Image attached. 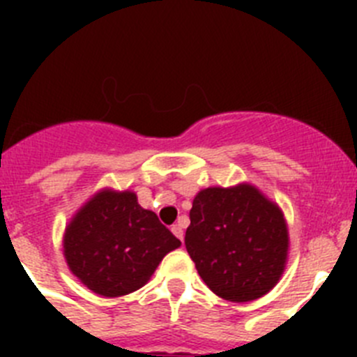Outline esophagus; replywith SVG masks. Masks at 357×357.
<instances>
[{
	"mask_svg": "<svg viewBox=\"0 0 357 357\" xmlns=\"http://www.w3.org/2000/svg\"><path fill=\"white\" fill-rule=\"evenodd\" d=\"M172 232L176 236V238L181 239L182 243H184V230H182L181 225H173L172 227Z\"/></svg>",
	"mask_w": 357,
	"mask_h": 357,
	"instance_id": "esophagus-1",
	"label": "esophagus"
}]
</instances>
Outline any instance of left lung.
Segmentation results:
<instances>
[{
  "mask_svg": "<svg viewBox=\"0 0 357 357\" xmlns=\"http://www.w3.org/2000/svg\"><path fill=\"white\" fill-rule=\"evenodd\" d=\"M185 248L211 291L230 302L266 295L284 272L288 229L255 188H207L195 197Z\"/></svg>",
  "mask_w": 357,
  "mask_h": 357,
  "instance_id": "left-lung-1",
  "label": "left lung"
}]
</instances>
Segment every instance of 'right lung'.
I'll return each mask as SVG.
<instances>
[{"label": "right lung", "instance_id": "1", "mask_svg": "<svg viewBox=\"0 0 357 357\" xmlns=\"http://www.w3.org/2000/svg\"><path fill=\"white\" fill-rule=\"evenodd\" d=\"M181 241L143 209L130 191H102L66 229L64 255L71 272L103 296L139 289Z\"/></svg>", "mask_w": 357, "mask_h": 357}]
</instances>
